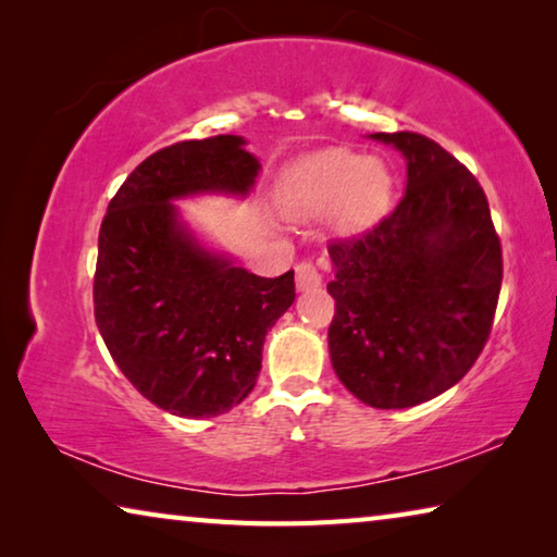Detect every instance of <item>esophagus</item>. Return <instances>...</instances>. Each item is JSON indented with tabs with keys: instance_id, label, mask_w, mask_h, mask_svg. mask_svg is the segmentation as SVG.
<instances>
[{
	"instance_id": "esophagus-1",
	"label": "esophagus",
	"mask_w": 557,
	"mask_h": 557,
	"mask_svg": "<svg viewBox=\"0 0 557 557\" xmlns=\"http://www.w3.org/2000/svg\"><path fill=\"white\" fill-rule=\"evenodd\" d=\"M295 275H297V289H312V287L322 285V275H319L314 262H309V260L299 262V265L295 268Z\"/></svg>"
}]
</instances>
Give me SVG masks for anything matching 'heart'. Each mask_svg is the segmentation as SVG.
I'll return each mask as SVG.
<instances>
[{"mask_svg":"<svg viewBox=\"0 0 557 557\" xmlns=\"http://www.w3.org/2000/svg\"><path fill=\"white\" fill-rule=\"evenodd\" d=\"M393 176L385 162L351 149H322L301 157L280 184V206L292 219H312L332 209V228L356 233L388 209Z\"/></svg>","mask_w":557,"mask_h":557,"instance_id":"1","label":"heart"}]
</instances>
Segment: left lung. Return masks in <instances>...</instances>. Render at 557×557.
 <instances>
[{
  "mask_svg": "<svg viewBox=\"0 0 557 557\" xmlns=\"http://www.w3.org/2000/svg\"><path fill=\"white\" fill-rule=\"evenodd\" d=\"M400 149L408 186L366 233L334 238L329 356L348 391L412 408L465 379L492 334L504 260L482 184L435 139L375 132Z\"/></svg>",
  "mask_w": 557,
  "mask_h": 557,
  "instance_id": "1",
  "label": "left lung"
}]
</instances>
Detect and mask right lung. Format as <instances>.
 I'll use <instances>...</instances> for the list:
<instances>
[{
  "label": "right lung",
  "mask_w": 557,
  "mask_h": 557,
  "mask_svg": "<svg viewBox=\"0 0 557 557\" xmlns=\"http://www.w3.org/2000/svg\"><path fill=\"white\" fill-rule=\"evenodd\" d=\"M245 139H186L149 154L108 206L92 305L112 361L149 403L178 418H215L248 398L262 344L295 301V270L258 277L203 250L174 199L245 196L260 172Z\"/></svg>",
  "instance_id": "obj_1"
}]
</instances>
